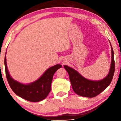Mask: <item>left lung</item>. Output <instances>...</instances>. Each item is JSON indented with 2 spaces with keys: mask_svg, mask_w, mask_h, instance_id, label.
Instances as JSON below:
<instances>
[{
  "mask_svg": "<svg viewBox=\"0 0 121 121\" xmlns=\"http://www.w3.org/2000/svg\"><path fill=\"white\" fill-rule=\"evenodd\" d=\"M111 49L112 62L109 72L107 76L101 81L88 80L73 69L67 65H64V68L69 74V79L73 91L78 95L88 98L95 97L99 95L109 86L113 78L115 72L114 51L112 45Z\"/></svg>",
  "mask_w": 121,
  "mask_h": 121,
  "instance_id": "8db88e82",
  "label": "left lung"
}]
</instances>
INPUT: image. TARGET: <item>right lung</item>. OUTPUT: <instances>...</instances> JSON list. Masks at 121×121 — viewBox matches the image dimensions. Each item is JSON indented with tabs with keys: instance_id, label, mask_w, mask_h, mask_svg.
Instances as JSON below:
<instances>
[{
	"instance_id": "obj_1",
	"label": "right lung",
	"mask_w": 121,
	"mask_h": 121,
	"mask_svg": "<svg viewBox=\"0 0 121 121\" xmlns=\"http://www.w3.org/2000/svg\"><path fill=\"white\" fill-rule=\"evenodd\" d=\"M6 76L8 83L13 91L16 95L31 102H38L46 98L51 89V83L54 73L62 67L56 65L48 69L38 80L28 85L22 84L12 78L8 71L6 57L5 56Z\"/></svg>"
}]
</instances>
